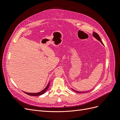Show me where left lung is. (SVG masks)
Masks as SVG:
<instances>
[{
	"instance_id": "8db88e82",
	"label": "left lung",
	"mask_w": 120,
	"mask_h": 120,
	"mask_svg": "<svg viewBox=\"0 0 120 120\" xmlns=\"http://www.w3.org/2000/svg\"><path fill=\"white\" fill-rule=\"evenodd\" d=\"M93 37H94V38H95L97 39H98V41H100L101 42V43L102 45H104L103 44V43L102 42V41H101V38H100V36L99 35V34H97L96 32H94L93 33ZM72 90H74V91H75V92H77V93H85V92H79V91H77V90H74V89H71Z\"/></svg>"
}]
</instances>
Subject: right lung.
<instances>
[{"label":"right lung","instance_id":"right-lung-1","mask_svg":"<svg viewBox=\"0 0 120 120\" xmlns=\"http://www.w3.org/2000/svg\"><path fill=\"white\" fill-rule=\"evenodd\" d=\"M49 83H50V82H49V83H48V85H47V86L45 87V88L43 89L42 90H41V91L40 92L36 93H27V92H23L26 94H27V95H30V96H41V95H42V94H44L46 91V90H48L49 87Z\"/></svg>","mask_w":120,"mask_h":120}]
</instances>
